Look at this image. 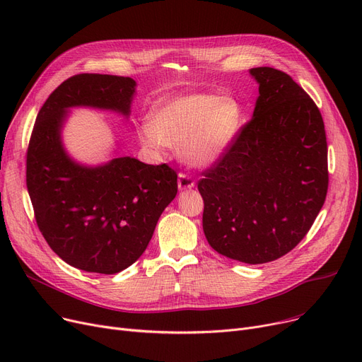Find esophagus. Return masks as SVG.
I'll list each match as a JSON object with an SVG mask.
<instances>
[{
  "mask_svg": "<svg viewBox=\"0 0 362 362\" xmlns=\"http://www.w3.org/2000/svg\"><path fill=\"white\" fill-rule=\"evenodd\" d=\"M177 185H179L180 191H186V189H192L195 186V180L187 173H183V171H180L179 179H177Z\"/></svg>",
  "mask_w": 362,
  "mask_h": 362,
  "instance_id": "34e87169",
  "label": "esophagus"
}]
</instances>
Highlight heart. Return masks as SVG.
<instances>
[{"mask_svg": "<svg viewBox=\"0 0 362 362\" xmlns=\"http://www.w3.org/2000/svg\"><path fill=\"white\" fill-rule=\"evenodd\" d=\"M139 129V139L149 146L182 148L192 165L217 161L236 135L240 108L232 98L216 93L175 95L158 100Z\"/></svg>", "mask_w": 362, "mask_h": 362, "instance_id": "heart-1", "label": "heart"}]
</instances>
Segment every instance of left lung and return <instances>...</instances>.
<instances>
[{
	"mask_svg": "<svg viewBox=\"0 0 362 362\" xmlns=\"http://www.w3.org/2000/svg\"><path fill=\"white\" fill-rule=\"evenodd\" d=\"M254 116L202 171L204 233L218 254L264 264L305 238L329 189L327 139L321 112L292 78L255 67Z\"/></svg>",
	"mask_w": 362,
	"mask_h": 362,
	"instance_id": "left-lung-1",
	"label": "left lung"
}]
</instances>
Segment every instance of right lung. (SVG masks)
I'll return each mask as SVG.
<instances>
[{
  "instance_id": "obj_1",
  "label": "right lung",
  "mask_w": 362,
  "mask_h": 362,
  "mask_svg": "<svg viewBox=\"0 0 362 362\" xmlns=\"http://www.w3.org/2000/svg\"><path fill=\"white\" fill-rule=\"evenodd\" d=\"M135 81L81 73L57 86L41 107L26 152V185L37 229L63 261L89 273L116 274L146 250L177 173L119 157L101 167L71 161L62 146L66 110L88 105L129 114Z\"/></svg>"
}]
</instances>
